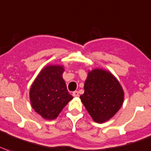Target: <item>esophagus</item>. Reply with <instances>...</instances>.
Segmentation results:
<instances>
[{"instance_id":"obj_1","label":"esophagus","mask_w":151,"mask_h":151,"mask_svg":"<svg viewBox=\"0 0 151 151\" xmlns=\"http://www.w3.org/2000/svg\"><path fill=\"white\" fill-rule=\"evenodd\" d=\"M73 96H75V97L78 96H79V92H78V91H74L73 93Z\"/></svg>"}]
</instances>
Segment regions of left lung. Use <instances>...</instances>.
I'll return each instance as SVG.
<instances>
[{"instance_id":"1","label":"left lung","mask_w":151,"mask_h":151,"mask_svg":"<svg viewBox=\"0 0 151 151\" xmlns=\"http://www.w3.org/2000/svg\"><path fill=\"white\" fill-rule=\"evenodd\" d=\"M81 102L94 121L102 124L119 111L124 103L122 86L110 72L94 69L88 73Z\"/></svg>"}]
</instances>
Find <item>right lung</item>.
I'll list each match as a JSON object with an SVG mask.
<instances>
[{"instance_id": "right-lung-1", "label": "right lung", "mask_w": 151, "mask_h": 151, "mask_svg": "<svg viewBox=\"0 0 151 151\" xmlns=\"http://www.w3.org/2000/svg\"><path fill=\"white\" fill-rule=\"evenodd\" d=\"M64 67L50 65L40 71L30 88L32 109L46 119H55L73 99L63 78Z\"/></svg>"}]
</instances>
